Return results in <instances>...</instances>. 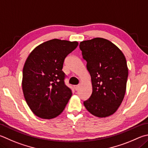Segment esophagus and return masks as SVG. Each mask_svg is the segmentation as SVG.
I'll use <instances>...</instances> for the list:
<instances>
[{"mask_svg":"<svg viewBox=\"0 0 148 148\" xmlns=\"http://www.w3.org/2000/svg\"><path fill=\"white\" fill-rule=\"evenodd\" d=\"M79 85H75V86H74V89H75V90H77L79 89Z\"/></svg>","mask_w":148,"mask_h":148,"instance_id":"1","label":"esophagus"}]
</instances>
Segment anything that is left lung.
<instances>
[{
	"instance_id": "obj_1",
	"label": "left lung",
	"mask_w": 148,
	"mask_h": 148,
	"mask_svg": "<svg viewBox=\"0 0 148 148\" xmlns=\"http://www.w3.org/2000/svg\"><path fill=\"white\" fill-rule=\"evenodd\" d=\"M79 48L92 86V95L83 104L96 116H109L124 98L128 77L125 56L112 42L100 37L81 42Z\"/></svg>"
}]
</instances>
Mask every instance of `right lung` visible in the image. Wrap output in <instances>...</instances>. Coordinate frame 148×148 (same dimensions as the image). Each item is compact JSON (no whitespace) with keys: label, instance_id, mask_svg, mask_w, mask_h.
<instances>
[{"label":"right lung","instance_id":"add662e5","mask_svg":"<svg viewBox=\"0 0 148 148\" xmlns=\"http://www.w3.org/2000/svg\"><path fill=\"white\" fill-rule=\"evenodd\" d=\"M78 45L76 41L52 39L39 45L24 65L23 90L26 103L39 118L51 119L65 109L72 96L62 71L65 59Z\"/></svg>","mask_w":148,"mask_h":148}]
</instances>
